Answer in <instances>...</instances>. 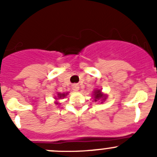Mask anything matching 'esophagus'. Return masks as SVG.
<instances>
[{
	"label": "esophagus",
	"mask_w": 157,
	"mask_h": 157,
	"mask_svg": "<svg viewBox=\"0 0 157 157\" xmlns=\"http://www.w3.org/2000/svg\"><path fill=\"white\" fill-rule=\"evenodd\" d=\"M78 89H79V86H78V85H76V84L72 86V90H73L74 91H78Z\"/></svg>",
	"instance_id": "esophagus-1"
}]
</instances>
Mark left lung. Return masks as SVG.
<instances>
[{
	"label": "left lung",
	"instance_id": "8db88e82",
	"mask_svg": "<svg viewBox=\"0 0 157 157\" xmlns=\"http://www.w3.org/2000/svg\"><path fill=\"white\" fill-rule=\"evenodd\" d=\"M94 93H95V94H94V95H95V97H94V98H95V101L101 99V98H102L103 100L105 99V96H104L103 94H101V92L100 90H96Z\"/></svg>",
	"mask_w": 157,
	"mask_h": 157
}]
</instances>
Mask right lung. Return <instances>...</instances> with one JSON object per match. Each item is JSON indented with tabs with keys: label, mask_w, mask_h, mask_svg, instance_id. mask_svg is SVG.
I'll list each match as a JSON object with an SVG mask.
<instances>
[{
	"label": "right lung",
	"mask_w": 157,
	"mask_h": 157,
	"mask_svg": "<svg viewBox=\"0 0 157 157\" xmlns=\"http://www.w3.org/2000/svg\"><path fill=\"white\" fill-rule=\"evenodd\" d=\"M58 97H59V98H64L65 94H58Z\"/></svg>",
	"instance_id": "1"
}]
</instances>
